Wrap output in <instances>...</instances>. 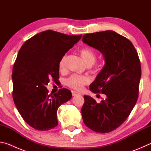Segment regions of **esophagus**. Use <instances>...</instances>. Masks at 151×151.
<instances>
[{
	"label": "esophagus",
	"mask_w": 151,
	"mask_h": 151,
	"mask_svg": "<svg viewBox=\"0 0 151 151\" xmlns=\"http://www.w3.org/2000/svg\"><path fill=\"white\" fill-rule=\"evenodd\" d=\"M72 94H73V96H76V95H78V94H80V93H79L78 92H76V91H73Z\"/></svg>",
	"instance_id": "34e87169"
}]
</instances>
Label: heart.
I'll list each match as a JSON object with an SVG mask.
<instances>
[{
  "label": "heart",
  "mask_w": 151,
  "mask_h": 151,
  "mask_svg": "<svg viewBox=\"0 0 151 151\" xmlns=\"http://www.w3.org/2000/svg\"><path fill=\"white\" fill-rule=\"evenodd\" d=\"M81 58L88 66H91L95 62L96 58V52L93 49L89 47H83L78 51ZM67 55H64L58 63V67L60 70L65 68L66 61ZM90 82V78L86 76H81L78 75H73L67 79H66L65 83L70 88L75 90H81L83 86L88 85Z\"/></svg>",
  "instance_id": "b5f03b06"
}]
</instances>
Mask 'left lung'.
<instances>
[{"label":"left lung","mask_w":151,"mask_h":151,"mask_svg":"<svg viewBox=\"0 0 151 151\" xmlns=\"http://www.w3.org/2000/svg\"><path fill=\"white\" fill-rule=\"evenodd\" d=\"M82 40L104 56L105 65L89 88L106 96L98 103L84 95L83 122L94 132H111L126 121L137 101L141 76L139 55L129 39L112 30L86 34Z\"/></svg>","instance_id":"left-lung-1"}]
</instances>
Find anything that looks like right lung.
Returning a JSON list of instances; mask_svg holds the SVG:
<instances>
[{"label":"right lung","instance_id":"right-lung-1","mask_svg":"<svg viewBox=\"0 0 151 151\" xmlns=\"http://www.w3.org/2000/svg\"><path fill=\"white\" fill-rule=\"evenodd\" d=\"M81 37L48 30L27 40L19 50L12 69V97L22 119L35 129L57 127L58 108L72 97L66 88L48 94L46 86L58 81L60 59Z\"/></svg>","mask_w":151,"mask_h":151}]
</instances>
